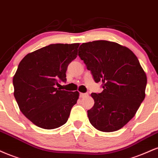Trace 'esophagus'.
Wrapping results in <instances>:
<instances>
[{"label":"esophagus","instance_id":"34e87169","mask_svg":"<svg viewBox=\"0 0 158 158\" xmlns=\"http://www.w3.org/2000/svg\"><path fill=\"white\" fill-rule=\"evenodd\" d=\"M87 95H88V94L87 93H80V97L81 98H84Z\"/></svg>","mask_w":158,"mask_h":158}]
</instances>
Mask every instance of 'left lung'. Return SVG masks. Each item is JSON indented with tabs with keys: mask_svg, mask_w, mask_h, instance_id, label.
Masks as SVG:
<instances>
[{
	"mask_svg": "<svg viewBox=\"0 0 158 158\" xmlns=\"http://www.w3.org/2000/svg\"><path fill=\"white\" fill-rule=\"evenodd\" d=\"M78 56L103 89L91 94L94 101L87 111L91 124L106 132L121 129L145 98L147 78L138 57L128 48L107 40L83 43Z\"/></svg>",
	"mask_w": 158,
	"mask_h": 158,
	"instance_id": "1",
	"label": "left lung"
}]
</instances>
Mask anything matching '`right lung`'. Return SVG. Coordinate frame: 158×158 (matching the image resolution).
Listing matches in <instances>:
<instances>
[{"label":"right lung","instance_id":"right-lung-1","mask_svg":"<svg viewBox=\"0 0 158 158\" xmlns=\"http://www.w3.org/2000/svg\"><path fill=\"white\" fill-rule=\"evenodd\" d=\"M79 44H55L28 54L13 77L20 110L37 127L56 129L67 122L78 92L57 88L66 82L69 64L77 57Z\"/></svg>","mask_w":158,"mask_h":158}]
</instances>
